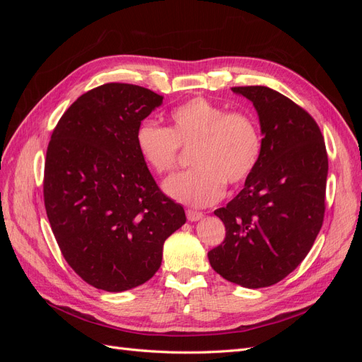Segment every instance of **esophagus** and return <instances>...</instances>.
<instances>
[{
    "label": "esophagus",
    "instance_id": "34e87169",
    "mask_svg": "<svg viewBox=\"0 0 362 362\" xmlns=\"http://www.w3.org/2000/svg\"><path fill=\"white\" fill-rule=\"evenodd\" d=\"M185 214H187V218L190 222H198L204 217V214L201 211H194V210H187L185 211Z\"/></svg>",
    "mask_w": 362,
    "mask_h": 362
}]
</instances>
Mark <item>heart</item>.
Masks as SVG:
<instances>
[{
  "instance_id": "1",
  "label": "heart",
  "mask_w": 362,
  "mask_h": 362,
  "mask_svg": "<svg viewBox=\"0 0 362 362\" xmlns=\"http://www.w3.org/2000/svg\"><path fill=\"white\" fill-rule=\"evenodd\" d=\"M170 127L140 125L136 144L141 158L158 175H170L180 161V148L193 149L194 169L164 184L173 199L193 206L217 202L225 182L238 185L254 172L261 156V136L255 120L205 98L181 104L172 110Z\"/></svg>"
}]
</instances>
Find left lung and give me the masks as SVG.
<instances>
[{
	"instance_id": "obj_1",
	"label": "left lung",
	"mask_w": 362,
	"mask_h": 362,
	"mask_svg": "<svg viewBox=\"0 0 362 362\" xmlns=\"http://www.w3.org/2000/svg\"><path fill=\"white\" fill-rule=\"evenodd\" d=\"M259 117L261 156L254 172L214 214L226 228L208 252L211 267L246 288L282 281L308 255L325 217L327 154L310 113L266 86L233 87Z\"/></svg>"
}]
</instances>
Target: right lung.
I'll list each match as a JSON object with an SVG mask.
<instances>
[{"mask_svg":"<svg viewBox=\"0 0 362 362\" xmlns=\"http://www.w3.org/2000/svg\"><path fill=\"white\" fill-rule=\"evenodd\" d=\"M163 103L145 87L107 83L86 92L54 128L43 201L54 237L83 281L119 293L161 266L184 208L152 178L136 144L141 120Z\"/></svg>","mask_w":362,"mask_h":362,"instance_id":"add662e5","label":"right lung"}]
</instances>
